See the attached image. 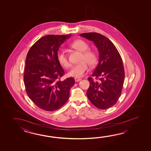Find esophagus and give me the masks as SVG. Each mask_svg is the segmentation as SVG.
Wrapping results in <instances>:
<instances>
[{"label":"esophagus","mask_w":151,"mask_h":151,"mask_svg":"<svg viewBox=\"0 0 151 151\" xmlns=\"http://www.w3.org/2000/svg\"><path fill=\"white\" fill-rule=\"evenodd\" d=\"M74 80L76 82H78V81H79L81 80V78H75Z\"/></svg>","instance_id":"obj_1"}]
</instances>
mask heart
<instances>
[{
  "label": "heart",
  "instance_id": "obj_1",
  "mask_svg": "<svg viewBox=\"0 0 151 151\" xmlns=\"http://www.w3.org/2000/svg\"><path fill=\"white\" fill-rule=\"evenodd\" d=\"M71 47L82 52L80 61L81 63L74 65L71 71L68 72V75L71 77L80 78L83 76L88 70V65L93 66L96 64L98 57L96 52L91 50H88L89 45L87 42L82 39H77L72 42ZM57 59L58 63L66 68H70L71 64L68 61L66 54L61 50H58L57 53Z\"/></svg>",
  "mask_w": 151,
  "mask_h": 151
}]
</instances>
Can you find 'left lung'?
Here are the masks:
<instances>
[{
  "label": "left lung",
  "mask_w": 151,
  "mask_h": 151,
  "mask_svg": "<svg viewBox=\"0 0 151 151\" xmlns=\"http://www.w3.org/2000/svg\"><path fill=\"white\" fill-rule=\"evenodd\" d=\"M94 43L99 53V63L92 77L87 96L98 109H105L115 105L122 92L125 71L122 59L109 39L96 32L80 34ZM95 76L96 80H93Z\"/></svg>",
  "instance_id": "8db88e82"
}]
</instances>
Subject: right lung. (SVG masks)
Listing matches in <instances>:
<instances>
[{
	"label": "right lung",
	"instance_id": "add662e5",
	"mask_svg": "<svg viewBox=\"0 0 151 151\" xmlns=\"http://www.w3.org/2000/svg\"><path fill=\"white\" fill-rule=\"evenodd\" d=\"M70 36H44L32 45L26 58V92L35 105L46 111H54L63 106L75 83L73 77L60 80L65 72L57 59L60 46Z\"/></svg>",
	"mask_w": 151,
	"mask_h": 151
}]
</instances>
